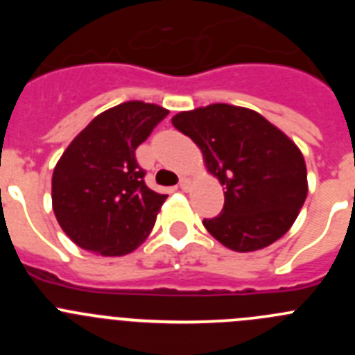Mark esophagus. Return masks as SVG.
I'll list each match as a JSON object with an SVG mask.
<instances>
[{
	"instance_id": "obj_1",
	"label": "esophagus",
	"mask_w": 355,
	"mask_h": 355,
	"mask_svg": "<svg viewBox=\"0 0 355 355\" xmlns=\"http://www.w3.org/2000/svg\"><path fill=\"white\" fill-rule=\"evenodd\" d=\"M188 187H190V181H188L187 178H181V180H180V188H181V190H183V192H187Z\"/></svg>"
}]
</instances>
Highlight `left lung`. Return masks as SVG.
I'll use <instances>...</instances> for the list:
<instances>
[{
	"label": "left lung",
	"mask_w": 355,
	"mask_h": 355,
	"mask_svg": "<svg viewBox=\"0 0 355 355\" xmlns=\"http://www.w3.org/2000/svg\"><path fill=\"white\" fill-rule=\"evenodd\" d=\"M178 131L202 150L208 171L225 187L220 215L202 224L227 249L270 245L295 222L307 196L304 156L258 112L216 103L181 112Z\"/></svg>",
	"instance_id": "8db88e82"
}]
</instances>
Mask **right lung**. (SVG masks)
<instances>
[{
    "label": "right lung",
    "mask_w": 355,
    "mask_h": 355,
    "mask_svg": "<svg viewBox=\"0 0 355 355\" xmlns=\"http://www.w3.org/2000/svg\"><path fill=\"white\" fill-rule=\"evenodd\" d=\"M167 115L158 105L122 103L97 115L58 159L53 211L81 249L124 256L150 233L167 196L147 187L135 150Z\"/></svg>",
    "instance_id": "obj_1"
}]
</instances>
